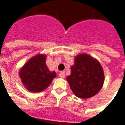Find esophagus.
<instances>
[{"mask_svg":"<svg viewBox=\"0 0 125 125\" xmlns=\"http://www.w3.org/2000/svg\"><path fill=\"white\" fill-rule=\"evenodd\" d=\"M59 76L61 78H65V72L62 71L61 73L59 74Z\"/></svg>","mask_w":125,"mask_h":125,"instance_id":"esophagus-1","label":"esophagus"}]
</instances>
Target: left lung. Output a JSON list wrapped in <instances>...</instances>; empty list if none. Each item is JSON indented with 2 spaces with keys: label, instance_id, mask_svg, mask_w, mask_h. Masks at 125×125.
<instances>
[{
  "label": "left lung",
  "instance_id": "8db88e82",
  "mask_svg": "<svg viewBox=\"0 0 125 125\" xmlns=\"http://www.w3.org/2000/svg\"><path fill=\"white\" fill-rule=\"evenodd\" d=\"M66 80L74 94L81 99L96 95L102 88L104 73L100 63L87 54L76 56Z\"/></svg>",
  "mask_w": 125,
  "mask_h": 125
}]
</instances>
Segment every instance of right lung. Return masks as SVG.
<instances>
[{
	"label": "right lung",
	"mask_w": 125,
	"mask_h": 125,
	"mask_svg": "<svg viewBox=\"0 0 125 125\" xmlns=\"http://www.w3.org/2000/svg\"><path fill=\"white\" fill-rule=\"evenodd\" d=\"M19 74L25 87L31 92H42L57 76L54 71L47 68L45 54H37L31 58L20 69Z\"/></svg>",
	"instance_id": "1"
}]
</instances>
